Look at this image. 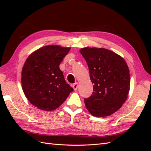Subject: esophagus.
<instances>
[{
    "mask_svg": "<svg viewBox=\"0 0 151 151\" xmlns=\"http://www.w3.org/2000/svg\"><path fill=\"white\" fill-rule=\"evenodd\" d=\"M72 88H73V89H74V91H76L77 89V88H78V83H74L72 85Z\"/></svg>",
    "mask_w": 151,
    "mask_h": 151,
    "instance_id": "1",
    "label": "esophagus"
}]
</instances>
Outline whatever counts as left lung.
<instances>
[{"label": "left lung", "mask_w": 151, "mask_h": 151, "mask_svg": "<svg viewBox=\"0 0 151 151\" xmlns=\"http://www.w3.org/2000/svg\"><path fill=\"white\" fill-rule=\"evenodd\" d=\"M80 52L88 64L93 92L84 99L91 115L104 117L116 112L127 98L130 72L122 57L105 48L86 47Z\"/></svg>", "instance_id": "obj_1"}]
</instances>
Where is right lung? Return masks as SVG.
<instances>
[{"label":"right lung","instance_id":"add662e5","mask_svg":"<svg viewBox=\"0 0 151 151\" xmlns=\"http://www.w3.org/2000/svg\"><path fill=\"white\" fill-rule=\"evenodd\" d=\"M70 48L48 45L32 53L21 74L23 92L35 106L52 111L65 101L73 88L67 84L59 65Z\"/></svg>","mask_w":151,"mask_h":151}]
</instances>
